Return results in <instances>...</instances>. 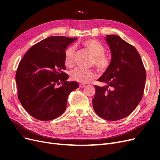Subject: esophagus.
I'll return each mask as SVG.
<instances>
[{"instance_id":"obj_1","label":"esophagus","mask_w":160,"mask_h":160,"mask_svg":"<svg viewBox=\"0 0 160 160\" xmlns=\"http://www.w3.org/2000/svg\"><path fill=\"white\" fill-rule=\"evenodd\" d=\"M79 88H83L85 87V85L83 84V83H79Z\"/></svg>"}]
</instances>
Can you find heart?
Returning <instances> with one entry per match:
<instances>
[{"label":"heart","instance_id":"b5f03b06","mask_svg":"<svg viewBox=\"0 0 160 160\" xmlns=\"http://www.w3.org/2000/svg\"><path fill=\"white\" fill-rule=\"evenodd\" d=\"M81 46L89 51L93 56L91 64L94 65L99 72L107 71L111 65V59L105 54V48L103 44L94 38H89L81 42ZM75 48L69 46L64 52V63L67 67H71L74 64ZM71 80L79 83H88L95 78V72L93 69H84L77 67L69 72Z\"/></svg>","mask_w":160,"mask_h":160}]
</instances>
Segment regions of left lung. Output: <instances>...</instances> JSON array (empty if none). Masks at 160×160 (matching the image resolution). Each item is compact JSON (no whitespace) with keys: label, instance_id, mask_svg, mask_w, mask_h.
Listing matches in <instances>:
<instances>
[{"label":"left lung","instance_id":"8db88e82","mask_svg":"<svg viewBox=\"0 0 160 160\" xmlns=\"http://www.w3.org/2000/svg\"><path fill=\"white\" fill-rule=\"evenodd\" d=\"M105 40L111 51V65L98 81L107 85L95 86L92 102L99 117L116 121L132 113L142 100L146 72L133 45L115 35H107Z\"/></svg>","mask_w":160,"mask_h":160}]
</instances>
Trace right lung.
Segmentation results:
<instances>
[{"label": "right lung", "instance_id": "right-lung-1", "mask_svg": "<svg viewBox=\"0 0 160 160\" xmlns=\"http://www.w3.org/2000/svg\"><path fill=\"white\" fill-rule=\"evenodd\" d=\"M77 38L47 37L31 47L20 61L16 72L18 98L33 118L54 119L64 113L68 96L79 88L67 81L64 52Z\"/></svg>", "mask_w": 160, "mask_h": 160}]
</instances>
